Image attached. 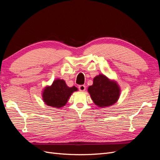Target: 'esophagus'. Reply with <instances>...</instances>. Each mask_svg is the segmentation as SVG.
I'll list each match as a JSON object with an SVG mask.
<instances>
[{
  "label": "esophagus",
  "mask_w": 160,
  "mask_h": 160,
  "mask_svg": "<svg viewBox=\"0 0 160 160\" xmlns=\"http://www.w3.org/2000/svg\"><path fill=\"white\" fill-rule=\"evenodd\" d=\"M78 88H79V90L80 91H85L86 87H85L84 85H81L79 86Z\"/></svg>",
  "instance_id": "34e87169"
}]
</instances>
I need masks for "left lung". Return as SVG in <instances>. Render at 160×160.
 Here are the masks:
<instances>
[{"label": "left lung", "instance_id": "obj_1", "mask_svg": "<svg viewBox=\"0 0 160 160\" xmlns=\"http://www.w3.org/2000/svg\"><path fill=\"white\" fill-rule=\"evenodd\" d=\"M88 91L93 102L100 108L108 107L115 103L120 94L117 83L110 81L101 74L93 79V84L89 87Z\"/></svg>", "mask_w": 160, "mask_h": 160}]
</instances>
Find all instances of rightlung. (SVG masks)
Masks as SVG:
<instances>
[{
	"label": "right lung",
	"instance_id": "add662e5",
	"mask_svg": "<svg viewBox=\"0 0 160 160\" xmlns=\"http://www.w3.org/2000/svg\"><path fill=\"white\" fill-rule=\"evenodd\" d=\"M76 91L77 88L75 86L69 88L64 80L57 79L43 91L42 99L47 105L60 108L67 103L69 97Z\"/></svg>",
	"mask_w": 160,
	"mask_h": 160
}]
</instances>
